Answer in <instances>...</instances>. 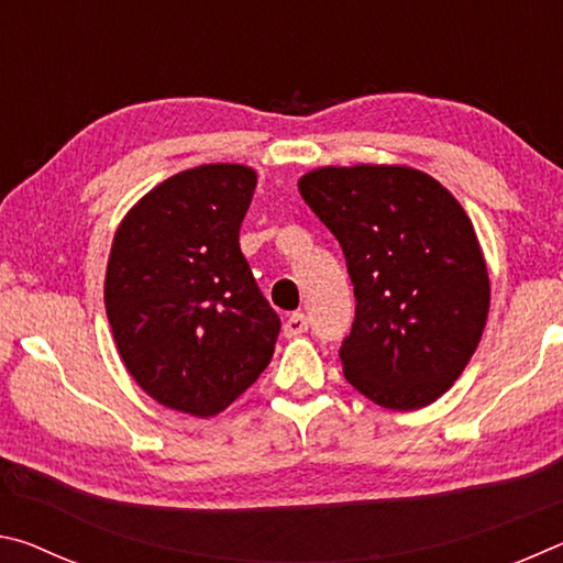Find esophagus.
<instances>
[{"label":"esophagus","instance_id":"obj_1","mask_svg":"<svg viewBox=\"0 0 563 563\" xmlns=\"http://www.w3.org/2000/svg\"><path fill=\"white\" fill-rule=\"evenodd\" d=\"M305 330H308V316H305V312H292V316L285 320V325H283L285 338L302 335Z\"/></svg>","mask_w":563,"mask_h":563}]
</instances>
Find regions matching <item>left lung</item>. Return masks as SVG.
Returning a JSON list of instances; mask_svg holds the SVG:
<instances>
[{
    "label": "left lung",
    "instance_id": "left-lung-1",
    "mask_svg": "<svg viewBox=\"0 0 563 563\" xmlns=\"http://www.w3.org/2000/svg\"><path fill=\"white\" fill-rule=\"evenodd\" d=\"M298 188L338 238L355 288L345 379L387 409L434 402L474 355L489 312L487 265L464 208L407 166H328Z\"/></svg>",
    "mask_w": 563,
    "mask_h": 563
}]
</instances>
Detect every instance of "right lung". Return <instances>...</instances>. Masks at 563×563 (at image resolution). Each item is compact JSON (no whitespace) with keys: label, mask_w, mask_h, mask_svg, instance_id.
<instances>
[{"label":"right lung","mask_w":563,"mask_h":563,"mask_svg":"<svg viewBox=\"0 0 563 563\" xmlns=\"http://www.w3.org/2000/svg\"><path fill=\"white\" fill-rule=\"evenodd\" d=\"M255 184L238 164L180 170L113 235L103 302L119 355L178 412H223L273 357L280 318L238 243Z\"/></svg>","instance_id":"right-lung-1"}]
</instances>
